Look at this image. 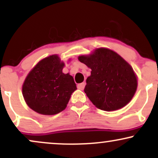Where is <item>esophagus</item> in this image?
<instances>
[{"label": "esophagus", "mask_w": 158, "mask_h": 158, "mask_svg": "<svg viewBox=\"0 0 158 158\" xmlns=\"http://www.w3.org/2000/svg\"><path fill=\"white\" fill-rule=\"evenodd\" d=\"M85 82H82V83H80V84H79L77 85V88L79 90H83L85 88Z\"/></svg>", "instance_id": "esophagus-1"}]
</instances>
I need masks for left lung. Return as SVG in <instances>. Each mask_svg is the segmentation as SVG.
<instances>
[{
    "label": "left lung",
    "mask_w": 158,
    "mask_h": 158,
    "mask_svg": "<svg viewBox=\"0 0 158 158\" xmlns=\"http://www.w3.org/2000/svg\"><path fill=\"white\" fill-rule=\"evenodd\" d=\"M91 69L85 93L99 109L112 111L126 106L137 88V75L132 67L110 49H96L89 55L78 57Z\"/></svg>",
    "instance_id": "obj_1"
}]
</instances>
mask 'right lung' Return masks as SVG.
I'll return each mask as SVG.
<instances>
[{
	"label": "right lung",
	"mask_w": 158,
	"mask_h": 158,
	"mask_svg": "<svg viewBox=\"0 0 158 158\" xmlns=\"http://www.w3.org/2000/svg\"><path fill=\"white\" fill-rule=\"evenodd\" d=\"M64 61L58 55L44 58L27 76L22 94L27 105L43 115H55L66 108L77 85L73 78L62 72Z\"/></svg>",
	"instance_id": "1"
}]
</instances>
